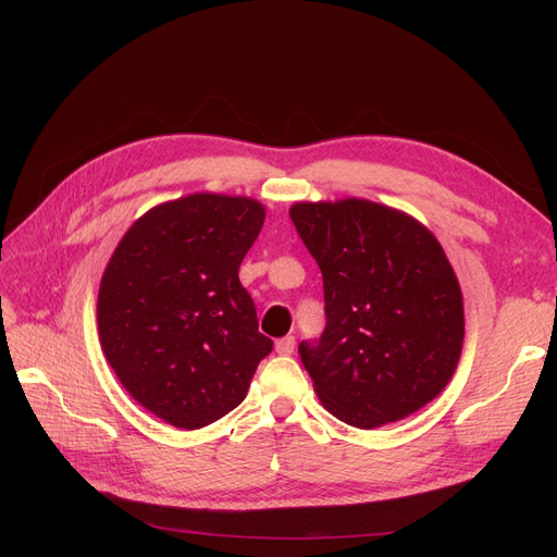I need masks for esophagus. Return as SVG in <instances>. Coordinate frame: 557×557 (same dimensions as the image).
<instances>
[{
  "mask_svg": "<svg viewBox=\"0 0 557 557\" xmlns=\"http://www.w3.org/2000/svg\"><path fill=\"white\" fill-rule=\"evenodd\" d=\"M293 350H295V336H283V339L276 342L278 356H290Z\"/></svg>",
  "mask_w": 557,
  "mask_h": 557,
  "instance_id": "esophagus-1",
  "label": "esophagus"
}]
</instances>
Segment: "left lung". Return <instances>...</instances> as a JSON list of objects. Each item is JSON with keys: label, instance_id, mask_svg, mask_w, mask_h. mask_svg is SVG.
I'll return each instance as SVG.
<instances>
[{"label": "left lung", "instance_id": "1", "mask_svg": "<svg viewBox=\"0 0 557 557\" xmlns=\"http://www.w3.org/2000/svg\"><path fill=\"white\" fill-rule=\"evenodd\" d=\"M290 218L323 274L325 330L299 344L320 401L360 430L425 407L465 339L462 293L440 242L367 199L305 201Z\"/></svg>", "mask_w": 557, "mask_h": 557}]
</instances>
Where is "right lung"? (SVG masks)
I'll return each mask as SVG.
<instances>
[{
  "label": "right lung",
  "mask_w": 557,
  "mask_h": 557,
  "mask_svg": "<svg viewBox=\"0 0 557 557\" xmlns=\"http://www.w3.org/2000/svg\"><path fill=\"white\" fill-rule=\"evenodd\" d=\"M262 223L256 199L190 195L144 213L107 264L97 299L104 356L164 423L199 430L237 409L272 352L239 281Z\"/></svg>",
  "instance_id": "obj_1"
}]
</instances>
